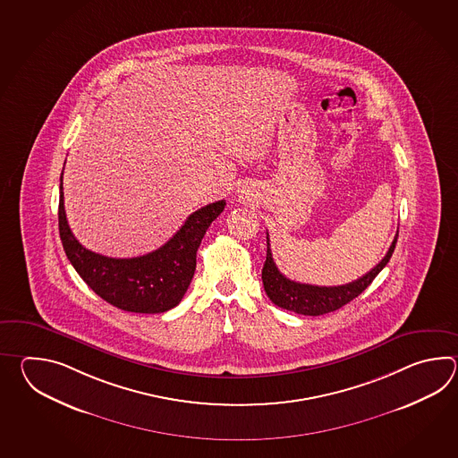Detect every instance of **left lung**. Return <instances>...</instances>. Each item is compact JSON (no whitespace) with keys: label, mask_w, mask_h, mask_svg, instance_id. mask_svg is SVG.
Instances as JSON below:
<instances>
[{"label":"left lung","mask_w":458,"mask_h":458,"mask_svg":"<svg viewBox=\"0 0 458 458\" xmlns=\"http://www.w3.org/2000/svg\"><path fill=\"white\" fill-rule=\"evenodd\" d=\"M396 241H398V233L389 245L388 252L381 259V262L359 280L341 284V286H316L308 283L293 282L278 270V267L273 262L270 239L267 233V260L262 270L263 288L272 302L286 311L304 314V316H322V314L335 311L352 300H355L375 280V276L386 267L391 255L394 252Z\"/></svg>","instance_id":"obj_1"}]
</instances>
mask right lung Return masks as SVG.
Wrapping results in <instances>:
<instances>
[{
	"mask_svg": "<svg viewBox=\"0 0 458 458\" xmlns=\"http://www.w3.org/2000/svg\"><path fill=\"white\" fill-rule=\"evenodd\" d=\"M62 176L60 241L83 282L99 298L123 311L157 314L175 308L195 275L196 250L208 227L225 211V199L188 216L180 231L154 252L134 259H111L85 249L70 231L64 208Z\"/></svg>",
	"mask_w": 458,
	"mask_h": 458,
	"instance_id": "1",
	"label": "right lung"
}]
</instances>
